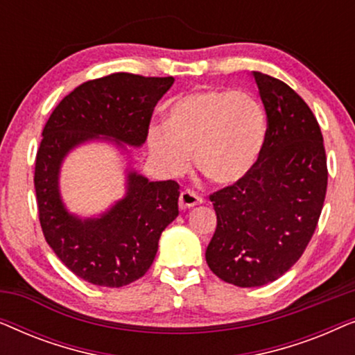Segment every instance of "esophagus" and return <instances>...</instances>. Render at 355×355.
Segmentation results:
<instances>
[{"mask_svg": "<svg viewBox=\"0 0 355 355\" xmlns=\"http://www.w3.org/2000/svg\"><path fill=\"white\" fill-rule=\"evenodd\" d=\"M198 203H202V198L193 191H189V189L182 191L181 196H179V208H181V210H187V208L196 207Z\"/></svg>", "mask_w": 355, "mask_h": 355, "instance_id": "obj_1", "label": "esophagus"}]
</instances>
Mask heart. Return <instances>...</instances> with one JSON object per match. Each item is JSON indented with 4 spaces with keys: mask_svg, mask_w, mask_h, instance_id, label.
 Segmentation results:
<instances>
[{
    "mask_svg": "<svg viewBox=\"0 0 355 355\" xmlns=\"http://www.w3.org/2000/svg\"><path fill=\"white\" fill-rule=\"evenodd\" d=\"M268 139L263 105L247 92L208 89L174 101L166 124L150 125V153L163 173L181 176L196 164L220 186L241 182L254 171Z\"/></svg>",
    "mask_w": 355,
    "mask_h": 355,
    "instance_id": "1",
    "label": "heart"
}]
</instances>
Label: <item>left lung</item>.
<instances>
[{"label": "left lung", "mask_w": 355, "mask_h": 355, "mask_svg": "<svg viewBox=\"0 0 355 355\" xmlns=\"http://www.w3.org/2000/svg\"><path fill=\"white\" fill-rule=\"evenodd\" d=\"M268 139L245 179L210 196L216 231L205 259L218 278L257 288L281 278L312 239L327 196L323 135L288 84L254 71Z\"/></svg>", "instance_id": "8db88e82"}]
</instances>
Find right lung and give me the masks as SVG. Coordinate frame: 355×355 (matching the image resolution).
<instances>
[{
    "label": "right lung",
    "instance_id": "add662e5",
    "mask_svg": "<svg viewBox=\"0 0 355 355\" xmlns=\"http://www.w3.org/2000/svg\"><path fill=\"white\" fill-rule=\"evenodd\" d=\"M173 82L128 72L84 82L60 101L42 132L33 184L43 234L72 273L95 286L121 288L142 278L159 236L179 215V184L148 181L134 169L129 150L145 144L155 105ZM90 141L111 143L125 155L126 193L98 216L79 217L62 200L59 174L67 155Z\"/></svg>",
    "mask_w": 355,
    "mask_h": 355
}]
</instances>
